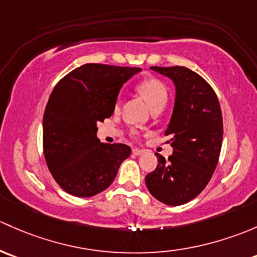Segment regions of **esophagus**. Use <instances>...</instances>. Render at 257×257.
<instances>
[{"label": "esophagus", "instance_id": "34e87169", "mask_svg": "<svg viewBox=\"0 0 257 257\" xmlns=\"http://www.w3.org/2000/svg\"><path fill=\"white\" fill-rule=\"evenodd\" d=\"M144 153V150H142V149H138V148H134L133 149V154L134 155H142V154Z\"/></svg>", "mask_w": 257, "mask_h": 257}]
</instances>
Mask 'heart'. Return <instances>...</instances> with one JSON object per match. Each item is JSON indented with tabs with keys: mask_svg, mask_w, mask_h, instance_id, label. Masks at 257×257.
Masks as SVG:
<instances>
[{
	"mask_svg": "<svg viewBox=\"0 0 257 257\" xmlns=\"http://www.w3.org/2000/svg\"><path fill=\"white\" fill-rule=\"evenodd\" d=\"M138 91L144 97L145 101L148 102L151 109L155 108H164L166 104L167 98H169V92H167L166 86L158 79H147L138 85ZM117 103V107H118Z\"/></svg>",
	"mask_w": 257,
	"mask_h": 257,
	"instance_id": "heart-1",
	"label": "heart"
}]
</instances>
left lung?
I'll return each mask as SVG.
<instances>
[{
	"label": "left lung",
	"mask_w": 257,
	"mask_h": 257,
	"mask_svg": "<svg viewBox=\"0 0 257 257\" xmlns=\"http://www.w3.org/2000/svg\"><path fill=\"white\" fill-rule=\"evenodd\" d=\"M151 70L170 77L176 86V101L165 136L174 149L147 175L149 192L167 206H181L198 196L209 182L223 142V117L212 86L201 75L185 66Z\"/></svg>",
	"instance_id": "obj_1"
}]
</instances>
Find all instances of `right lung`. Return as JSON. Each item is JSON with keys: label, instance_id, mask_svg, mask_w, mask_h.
<instances>
[{"label": "right lung", "instance_id": "obj_1", "mask_svg": "<svg viewBox=\"0 0 257 257\" xmlns=\"http://www.w3.org/2000/svg\"><path fill=\"white\" fill-rule=\"evenodd\" d=\"M139 67L85 64L64 76L51 92L43 118L48 169L65 192L92 197L110 186L132 149L97 139V121L114 112L121 85Z\"/></svg>", "mask_w": 257, "mask_h": 257}]
</instances>
